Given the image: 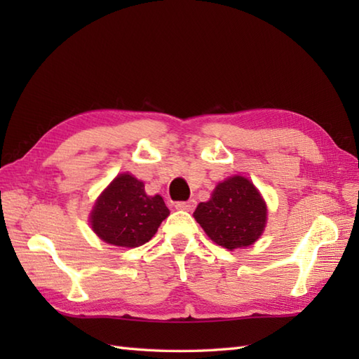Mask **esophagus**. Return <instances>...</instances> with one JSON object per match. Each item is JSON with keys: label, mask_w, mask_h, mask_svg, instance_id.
I'll use <instances>...</instances> for the list:
<instances>
[{"label": "esophagus", "mask_w": 359, "mask_h": 359, "mask_svg": "<svg viewBox=\"0 0 359 359\" xmlns=\"http://www.w3.org/2000/svg\"><path fill=\"white\" fill-rule=\"evenodd\" d=\"M175 208L182 211H193L196 208V201H188V202H177L175 203Z\"/></svg>", "instance_id": "1"}]
</instances>
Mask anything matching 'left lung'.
Wrapping results in <instances>:
<instances>
[{
	"instance_id": "8db88e82",
	"label": "left lung",
	"mask_w": 359,
	"mask_h": 359,
	"mask_svg": "<svg viewBox=\"0 0 359 359\" xmlns=\"http://www.w3.org/2000/svg\"><path fill=\"white\" fill-rule=\"evenodd\" d=\"M194 217L211 241L234 250L259 239L265 226L266 205L248 179L234 175L216 187L208 202L197 205Z\"/></svg>"
}]
</instances>
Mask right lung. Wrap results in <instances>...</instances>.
I'll return each instance as SVG.
<instances>
[{
	"mask_svg": "<svg viewBox=\"0 0 359 359\" xmlns=\"http://www.w3.org/2000/svg\"><path fill=\"white\" fill-rule=\"evenodd\" d=\"M170 215L162 197L147 196L143 182L120 174L98 197L90 225L98 238L117 247H139Z\"/></svg>",
	"mask_w": 359,
	"mask_h": 359,
	"instance_id": "add662e5",
	"label": "right lung"
}]
</instances>
